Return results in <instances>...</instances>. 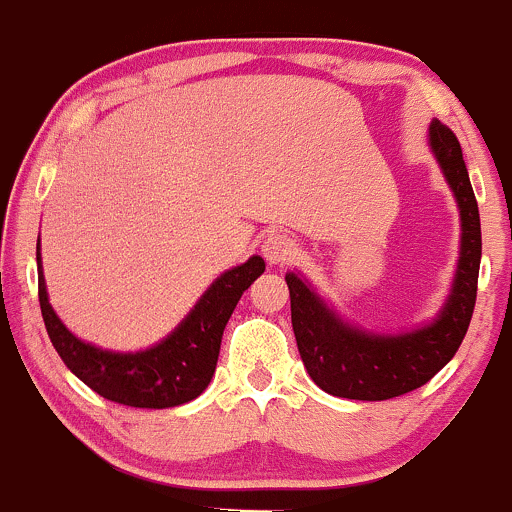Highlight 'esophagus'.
<instances>
[{"label":"esophagus","mask_w":512,"mask_h":512,"mask_svg":"<svg viewBox=\"0 0 512 512\" xmlns=\"http://www.w3.org/2000/svg\"><path fill=\"white\" fill-rule=\"evenodd\" d=\"M262 255L269 264H284L296 255V240L286 233H269L262 243Z\"/></svg>","instance_id":"1"}]
</instances>
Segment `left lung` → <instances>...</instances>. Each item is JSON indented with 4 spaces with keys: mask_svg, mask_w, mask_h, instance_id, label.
Masks as SVG:
<instances>
[{
    "mask_svg": "<svg viewBox=\"0 0 512 512\" xmlns=\"http://www.w3.org/2000/svg\"><path fill=\"white\" fill-rule=\"evenodd\" d=\"M428 146L460 209V260L448 301L426 325L383 334L351 325L303 274L289 272L291 325L303 366L317 387L334 397L380 402L426 385L460 349L474 303L481 262L479 207L460 142L440 120L428 127Z\"/></svg>",
    "mask_w": 512,
    "mask_h": 512,
    "instance_id": "8db88e82",
    "label": "left lung"
}]
</instances>
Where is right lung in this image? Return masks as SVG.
Listing matches in <instances>:
<instances>
[{
    "label": "right lung",
    "mask_w": 512,
    "mask_h": 512,
    "mask_svg": "<svg viewBox=\"0 0 512 512\" xmlns=\"http://www.w3.org/2000/svg\"><path fill=\"white\" fill-rule=\"evenodd\" d=\"M35 260L45 330L64 366L101 397L139 409L180 407L207 390L228 317L243 291L264 272L262 257L252 255L248 262L223 272L166 339L142 351H110L76 337L52 310L40 262V238Z\"/></svg>",
    "instance_id": "add662e5"
}]
</instances>
